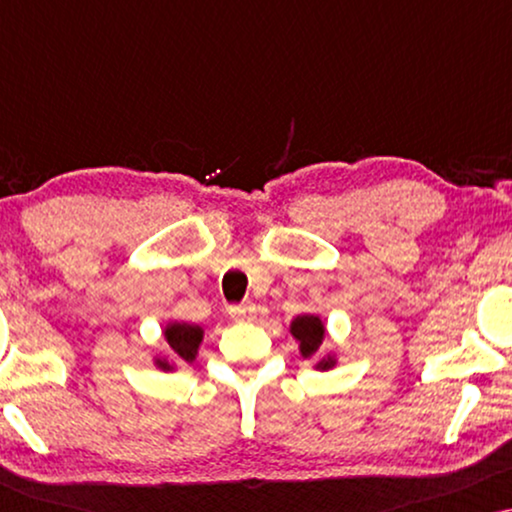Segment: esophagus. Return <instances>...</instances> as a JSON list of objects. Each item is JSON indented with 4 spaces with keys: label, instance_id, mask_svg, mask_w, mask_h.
Segmentation results:
<instances>
[{
    "label": "esophagus",
    "instance_id": "obj_1",
    "mask_svg": "<svg viewBox=\"0 0 512 512\" xmlns=\"http://www.w3.org/2000/svg\"><path fill=\"white\" fill-rule=\"evenodd\" d=\"M228 314L235 321H254L256 319V305H233L228 310Z\"/></svg>",
    "mask_w": 512,
    "mask_h": 512
}]
</instances>
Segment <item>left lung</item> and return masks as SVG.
<instances>
[{
	"label": "left lung",
	"instance_id": "left-lung-1",
	"mask_svg": "<svg viewBox=\"0 0 512 512\" xmlns=\"http://www.w3.org/2000/svg\"><path fill=\"white\" fill-rule=\"evenodd\" d=\"M289 333L293 335V340L298 342V352L303 359L312 361V368L317 370H331L338 366V352H326L324 356L319 355L321 345L326 340V324L319 314H298L296 319L289 324Z\"/></svg>",
	"mask_w": 512,
	"mask_h": 512
}]
</instances>
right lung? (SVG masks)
Wrapping results in <instances>:
<instances>
[{"label": "right lung", "instance_id": "right-lung-1", "mask_svg": "<svg viewBox=\"0 0 512 512\" xmlns=\"http://www.w3.org/2000/svg\"><path fill=\"white\" fill-rule=\"evenodd\" d=\"M163 338L167 349L151 356V363L163 373H174L181 363H193L198 359L205 328L186 321H167L163 326Z\"/></svg>", "mask_w": 512, "mask_h": 512}]
</instances>
